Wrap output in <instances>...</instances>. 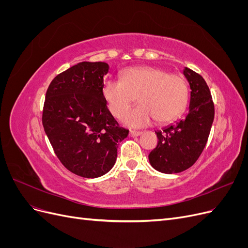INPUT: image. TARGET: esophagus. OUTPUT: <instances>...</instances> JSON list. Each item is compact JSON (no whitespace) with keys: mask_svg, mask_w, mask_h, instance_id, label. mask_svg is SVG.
Segmentation results:
<instances>
[{"mask_svg":"<svg viewBox=\"0 0 248 248\" xmlns=\"http://www.w3.org/2000/svg\"><path fill=\"white\" fill-rule=\"evenodd\" d=\"M141 134V131H136V130H130L129 131V136L131 138H136V137H139Z\"/></svg>","mask_w":248,"mask_h":248,"instance_id":"34e87169","label":"esophagus"}]
</instances>
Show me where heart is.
Returning a JSON list of instances; mask_svg holds the SVG:
<instances>
[{
    "instance_id": "obj_1",
    "label": "heart",
    "mask_w": 248,
    "mask_h": 248,
    "mask_svg": "<svg viewBox=\"0 0 248 248\" xmlns=\"http://www.w3.org/2000/svg\"><path fill=\"white\" fill-rule=\"evenodd\" d=\"M102 95L109 111L122 118L137 100L140 106L127 114L123 121L133 127L156 123L166 124L183 114L189 98L186 79L179 74L152 66L127 68L122 80L108 79L102 86Z\"/></svg>"
}]
</instances>
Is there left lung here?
I'll return each mask as SVG.
<instances>
[{
    "label": "left lung",
    "mask_w": 248,
    "mask_h": 248,
    "mask_svg": "<svg viewBox=\"0 0 248 248\" xmlns=\"http://www.w3.org/2000/svg\"><path fill=\"white\" fill-rule=\"evenodd\" d=\"M190 85L189 112L184 120L155 132L158 142L149 154L151 166L164 174L192 167L204 150L214 120V103L205 79L185 67Z\"/></svg>",
    "instance_id": "left-lung-1"
}]
</instances>
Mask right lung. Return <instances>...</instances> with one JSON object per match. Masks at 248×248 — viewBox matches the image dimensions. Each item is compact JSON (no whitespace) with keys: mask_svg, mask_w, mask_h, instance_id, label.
<instances>
[{"mask_svg":"<svg viewBox=\"0 0 248 248\" xmlns=\"http://www.w3.org/2000/svg\"><path fill=\"white\" fill-rule=\"evenodd\" d=\"M104 62H81L51 80L42 124L63 166L84 178L100 177L114 167L119 142L129 130L120 127L102 95Z\"/></svg>","mask_w":248,"mask_h":248,"instance_id":"right-lung-1","label":"right lung"}]
</instances>
